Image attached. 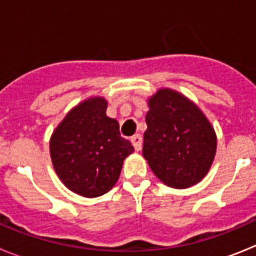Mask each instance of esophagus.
Here are the masks:
<instances>
[{"label": "esophagus", "instance_id": "34e87169", "mask_svg": "<svg viewBox=\"0 0 256 256\" xmlns=\"http://www.w3.org/2000/svg\"><path fill=\"white\" fill-rule=\"evenodd\" d=\"M130 142H132L133 148H134L136 151H140L142 148V137L140 134H134L130 138Z\"/></svg>", "mask_w": 256, "mask_h": 256}]
</instances>
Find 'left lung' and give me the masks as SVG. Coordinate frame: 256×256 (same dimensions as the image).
Here are the masks:
<instances>
[{"label": "left lung", "instance_id": "1", "mask_svg": "<svg viewBox=\"0 0 256 256\" xmlns=\"http://www.w3.org/2000/svg\"><path fill=\"white\" fill-rule=\"evenodd\" d=\"M144 158L164 184L188 188L205 177L216 152V134L201 108L170 88L148 98Z\"/></svg>", "mask_w": 256, "mask_h": 256}]
</instances>
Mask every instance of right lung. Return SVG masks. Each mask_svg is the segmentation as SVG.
<instances>
[{
	"mask_svg": "<svg viewBox=\"0 0 256 256\" xmlns=\"http://www.w3.org/2000/svg\"><path fill=\"white\" fill-rule=\"evenodd\" d=\"M106 108L104 97H88L65 115L50 138L58 177L83 198H98L110 191L119 180L124 159L134 151Z\"/></svg>",
	"mask_w": 256,
	"mask_h": 256,
	"instance_id": "add662e5",
	"label": "right lung"
}]
</instances>
